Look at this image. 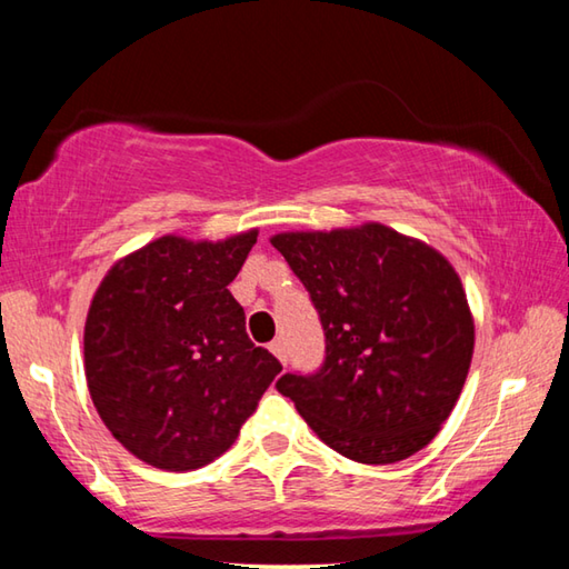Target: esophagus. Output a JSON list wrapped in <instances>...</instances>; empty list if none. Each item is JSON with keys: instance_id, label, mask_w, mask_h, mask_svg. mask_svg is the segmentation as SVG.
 <instances>
[{"instance_id": "obj_1", "label": "esophagus", "mask_w": 569, "mask_h": 569, "mask_svg": "<svg viewBox=\"0 0 569 569\" xmlns=\"http://www.w3.org/2000/svg\"><path fill=\"white\" fill-rule=\"evenodd\" d=\"M268 349H271V353L276 356V359L286 366V343H283V339L271 341V343H268Z\"/></svg>"}]
</instances>
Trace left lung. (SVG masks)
Instances as JSON below:
<instances>
[{
  "label": "left lung",
  "instance_id": "obj_1",
  "mask_svg": "<svg viewBox=\"0 0 569 569\" xmlns=\"http://www.w3.org/2000/svg\"><path fill=\"white\" fill-rule=\"evenodd\" d=\"M311 296L326 353L276 389L323 445L393 465L429 445L465 387L475 323L455 268L387 226L271 238Z\"/></svg>",
  "mask_w": 569,
  "mask_h": 569
}]
</instances>
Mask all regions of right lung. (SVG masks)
Masks as SVG:
<instances>
[{
	"label": "right lung",
	"instance_id": "1",
	"mask_svg": "<svg viewBox=\"0 0 569 569\" xmlns=\"http://www.w3.org/2000/svg\"><path fill=\"white\" fill-rule=\"evenodd\" d=\"M256 236L223 243L162 236L114 263L92 298L90 397L112 437L146 465H210L283 369L248 339L243 306L228 291Z\"/></svg>",
	"mask_w": 569,
	"mask_h": 569
}]
</instances>
